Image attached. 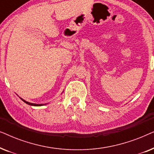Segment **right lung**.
<instances>
[{"label":"right lung","mask_w":154,"mask_h":154,"mask_svg":"<svg viewBox=\"0 0 154 154\" xmlns=\"http://www.w3.org/2000/svg\"><path fill=\"white\" fill-rule=\"evenodd\" d=\"M21 100H22L23 102H24L25 103H26V104H29V105H31V106H43V105H44V104H33V103H30V102H26V101H25L24 100H23V99H22L21 98Z\"/></svg>","instance_id":"right-lung-1"}]
</instances>
